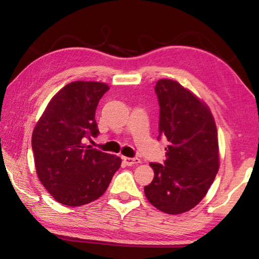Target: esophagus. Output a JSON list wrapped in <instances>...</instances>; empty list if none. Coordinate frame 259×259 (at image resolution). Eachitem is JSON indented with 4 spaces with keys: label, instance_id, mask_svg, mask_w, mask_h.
<instances>
[{
    "label": "esophagus",
    "instance_id": "1",
    "mask_svg": "<svg viewBox=\"0 0 259 259\" xmlns=\"http://www.w3.org/2000/svg\"><path fill=\"white\" fill-rule=\"evenodd\" d=\"M123 162H125L126 165L128 166H132V165H136V164H139L140 162V159L139 158H128V157H123L122 158Z\"/></svg>",
    "mask_w": 259,
    "mask_h": 259
}]
</instances>
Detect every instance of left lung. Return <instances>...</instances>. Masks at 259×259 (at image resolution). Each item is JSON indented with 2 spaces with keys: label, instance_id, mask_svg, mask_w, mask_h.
I'll use <instances>...</instances> for the list:
<instances>
[{
  "label": "left lung",
  "instance_id": "1",
  "mask_svg": "<svg viewBox=\"0 0 259 259\" xmlns=\"http://www.w3.org/2000/svg\"><path fill=\"white\" fill-rule=\"evenodd\" d=\"M165 137L164 164L151 162L154 178L145 186L148 201L165 213L178 214L199 204L219 168L217 127L210 109L177 81L161 79L154 87Z\"/></svg>",
  "mask_w": 259,
  "mask_h": 259
}]
</instances>
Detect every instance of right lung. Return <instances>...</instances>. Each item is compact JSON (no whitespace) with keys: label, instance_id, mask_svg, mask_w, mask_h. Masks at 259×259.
<instances>
[{"label":"right lung","instance_id":"obj_1","mask_svg":"<svg viewBox=\"0 0 259 259\" xmlns=\"http://www.w3.org/2000/svg\"><path fill=\"white\" fill-rule=\"evenodd\" d=\"M109 87L74 81L56 93L31 136L35 168L46 190L60 204L81 206L105 193L121 165L116 155L84 146L99 134L95 109Z\"/></svg>","mask_w":259,"mask_h":259}]
</instances>
